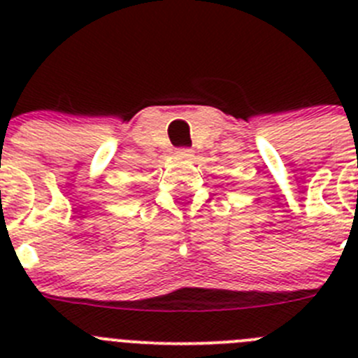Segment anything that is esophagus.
Segmentation results:
<instances>
[{
    "label": "esophagus",
    "instance_id": "esophagus-1",
    "mask_svg": "<svg viewBox=\"0 0 358 358\" xmlns=\"http://www.w3.org/2000/svg\"><path fill=\"white\" fill-rule=\"evenodd\" d=\"M176 154L179 157H192L194 156V150L188 147H181V148H176Z\"/></svg>",
    "mask_w": 358,
    "mask_h": 358
}]
</instances>
